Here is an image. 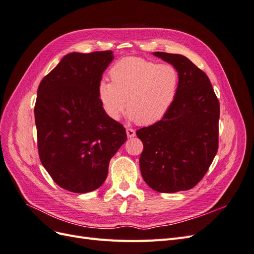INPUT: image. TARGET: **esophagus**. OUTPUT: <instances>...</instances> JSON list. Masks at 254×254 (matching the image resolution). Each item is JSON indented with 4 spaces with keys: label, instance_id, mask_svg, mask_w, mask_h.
Masks as SVG:
<instances>
[{
    "label": "esophagus",
    "instance_id": "34e87169",
    "mask_svg": "<svg viewBox=\"0 0 254 254\" xmlns=\"http://www.w3.org/2000/svg\"><path fill=\"white\" fill-rule=\"evenodd\" d=\"M126 133L128 137H133L135 136V130L132 128H126Z\"/></svg>",
    "mask_w": 254,
    "mask_h": 254
}]
</instances>
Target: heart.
<instances>
[{
	"label": "heart",
	"instance_id": "1",
	"mask_svg": "<svg viewBox=\"0 0 254 254\" xmlns=\"http://www.w3.org/2000/svg\"><path fill=\"white\" fill-rule=\"evenodd\" d=\"M109 74L111 82L99 83L98 96L113 120H119L128 107L130 120L141 125L153 124L164 117L178 91L179 73L170 64L125 58Z\"/></svg>",
	"mask_w": 254,
	"mask_h": 254
}]
</instances>
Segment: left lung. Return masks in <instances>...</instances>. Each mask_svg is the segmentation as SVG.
Returning a JSON list of instances; mask_svg holds the SVG:
<instances>
[{
    "instance_id": "8db88e82",
    "label": "left lung",
    "mask_w": 254,
    "mask_h": 254,
    "mask_svg": "<svg viewBox=\"0 0 254 254\" xmlns=\"http://www.w3.org/2000/svg\"><path fill=\"white\" fill-rule=\"evenodd\" d=\"M153 55L173 64L179 86L170 109L159 122L136 130L143 142L140 157L145 182L160 193L197 186L218 149L219 102L207 75L179 54Z\"/></svg>"
}]
</instances>
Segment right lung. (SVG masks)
<instances>
[{
    "label": "right lung",
    "instance_id": "obj_1",
    "mask_svg": "<svg viewBox=\"0 0 254 254\" xmlns=\"http://www.w3.org/2000/svg\"><path fill=\"white\" fill-rule=\"evenodd\" d=\"M111 51L71 53L45 76L35 104L38 151L60 188L88 193L102 186L111 158L127 140L103 108L98 86Z\"/></svg>",
    "mask_w": 254,
    "mask_h": 254
}]
</instances>
